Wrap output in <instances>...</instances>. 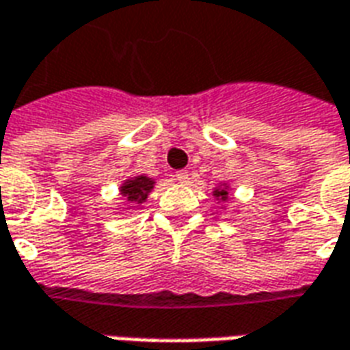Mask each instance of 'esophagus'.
<instances>
[{
    "mask_svg": "<svg viewBox=\"0 0 350 350\" xmlns=\"http://www.w3.org/2000/svg\"><path fill=\"white\" fill-rule=\"evenodd\" d=\"M176 180L180 183H187L189 182V174L185 170H180V172H176Z\"/></svg>",
    "mask_w": 350,
    "mask_h": 350,
    "instance_id": "1",
    "label": "esophagus"
}]
</instances>
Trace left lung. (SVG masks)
I'll return each instance as SVG.
<instances>
[{
	"label": "left lung",
	"instance_id": "obj_1",
	"mask_svg": "<svg viewBox=\"0 0 350 350\" xmlns=\"http://www.w3.org/2000/svg\"><path fill=\"white\" fill-rule=\"evenodd\" d=\"M212 197L217 200V204H221V208H223V210H227L225 202H228V200H234L232 185H230V183H227V182L217 183V185H215V187L212 189ZM234 212H238V208H236Z\"/></svg>",
	"mask_w": 350,
	"mask_h": 350
}]
</instances>
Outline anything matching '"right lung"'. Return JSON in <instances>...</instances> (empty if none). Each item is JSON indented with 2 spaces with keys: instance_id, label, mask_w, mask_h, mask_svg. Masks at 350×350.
<instances>
[{
  "instance_id": "obj_1",
  "label": "right lung",
  "mask_w": 350,
  "mask_h": 350,
  "mask_svg": "<svg viewBox=\"0 0 350 350\" xmlns=\"http://www.w3.org/2000/svg\"><path fill=\"white\" fill-rule=\"evenodd\" d=\"M153 185H155V180L148 174L129 176L120 183V197L123 198V202L131 206L144 204L152 193Z\"/></svg>"
}]
</instances>
